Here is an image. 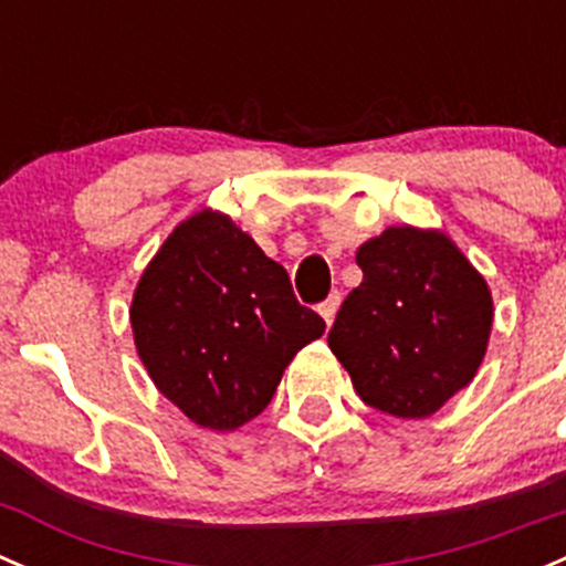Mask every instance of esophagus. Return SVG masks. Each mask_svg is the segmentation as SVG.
Listing matches in <instances>:
<instances>
[{
	"mask_svg": "<svg viewBox=\"0 0 566 566\" xmlns=\"http://www.w3.org/2000/svg\"><path fill=\"white\" fill-rule=\"evenodd\" d=\"M338 307H340V294H338V291H335V294H329L327 300H324L322 305H318V313H322L324 322L333 324V318H335V313H338Z\"/></svg>",
	"mask_w": 566,
	"mask_h": 566,
	"instance_id": "esophagus-1",
	"label": "esophagus"
}]
</instances>
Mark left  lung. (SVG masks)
Returning a JSON list of instances; mask_svg holds the SVG:
<instances>
[{
    "label": "left lung",
    "instance_id": "obj_1",
    "mask_svg": "<svg viewBox=\"0 0 566 566\" xmlns=\"http://www.w3.org/2000/svg\"><path fill=\"white\" fill-rule=\"evenodd\" d=\"M349 291L327 344L366 405L429 418L473 382L492 333V291L434 228L390 226L357 248Z\"/></svg>",
    "mask_w": 566,
    "mask_h": 566
}]
</instances>
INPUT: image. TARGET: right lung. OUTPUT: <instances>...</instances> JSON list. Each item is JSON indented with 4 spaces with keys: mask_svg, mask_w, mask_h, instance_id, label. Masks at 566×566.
<instances>
[{
    "mask_svg": "<svg viewBox=\"0 0 566 566\" xmlns=\"http://www.w3.org/2000/svg\"><path fill=\"white\" fill-rule=\"evenodd\" d=\"M128 318L159 394L214 432L261 416L285 366L324 333L283 266L214 209L172 228L139 275Z\"/></svg>",
    "mask_w": 566,
    "mask_h": 566,
    "instance_id": "add662e5",
    "label": "right lung"
}]
</instances>
